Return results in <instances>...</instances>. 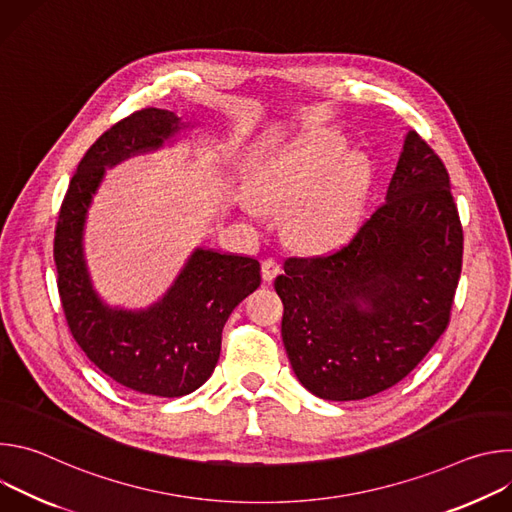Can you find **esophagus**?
<instances>
[{"label":"esophagus","instance_id":"1","mask_svg":"<svg viewBox=\"0 0 512 512\" xmlns=\"http://www.w3.org/2000/svg\"><path fill=\"white\" fill-rule=\"evenodd\" d=\"M279 271H281V265H279L277 259H265L261 263V275H263L265 281H273Z\"/></svg>","mask_w":512,"mask_h":512}]
</instances>
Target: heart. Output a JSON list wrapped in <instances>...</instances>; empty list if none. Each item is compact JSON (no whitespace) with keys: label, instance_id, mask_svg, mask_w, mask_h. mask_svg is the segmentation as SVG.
Instances as JSON below:
<instances>
[{"label":"heart","instance_id":"heart-1","mask_svg":"<svg viewBox=\"0 0 512 512\" xmlns=\"http://www.w3.org/2000/svg\"><path fill=\"white\" fill-rule=\"evenodd\" d=\"M346 145L332 135H316L283 154L261 176L259 198L275 208H291L289 227L312 249L342 243L360 212V164L346 158ZM253 216L259 210L251 204Z\"/></svg>","mask_w":512,"mask_h":512}]
</instances>
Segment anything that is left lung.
<instances>
[{
	"mask_svg": "<svg viewBox=\"0 0 512 512\" xmlns=\"http://www.w3.org/2000/svg\"><path fill=\"white\" fill-rule=\"evenodd\" d=\"M462 251L448 170L409 131L385 202L354 237L328 255L289 257L275 279L300 383L356 401L405 379L450 324Z\"/></svg>",
	"mask_w": 512,
	"mask_h": 512,
	"instance_id": "left-lung-1",
	"label": "left lung"
}]
</instances>
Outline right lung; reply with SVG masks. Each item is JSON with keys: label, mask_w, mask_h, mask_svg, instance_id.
<instances>
[{"label": "right lung", "mask_w": 512, "mask_h": 512, "mask_svg": "<svg viewBox=\"0 0 512 512\" xmlns=\"http://www.w3.org/2000/svg\"><path fill=\"white\" fill-rule=\"evenodd\" d=\"M182 127L178 115L156 107L109 127L70 178L54 235L58 294L83 352L119 385L168 399L196 391L212 375L231 312L261 283L259 261L198 247L160 302L121 310L107 306L91 283L83 233L105 168L160 150Z\"/></svg>", "instance_id": "add662e5"}]
</instances>
